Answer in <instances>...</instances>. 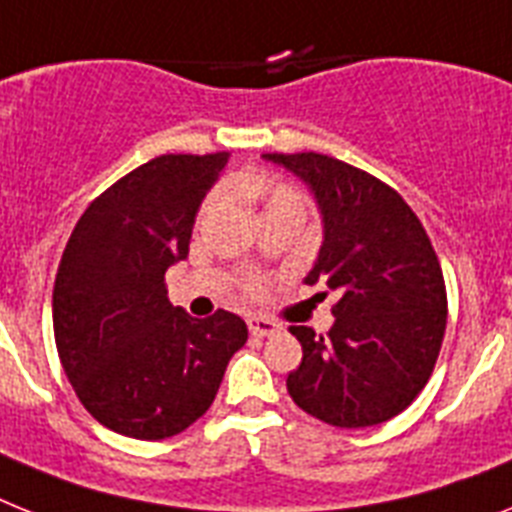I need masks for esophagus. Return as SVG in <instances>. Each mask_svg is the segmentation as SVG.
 Listing matches in <instances>:
<instances>
[{"label":"esophagus","mask_w":512,"mask_h":512,"mask_svg":"<svg viewBox=\"0 0 512 512\" xmlns=\"http://www.w3.org/2000/svg\"><path fill=\"white\" fill-rule=\"evenodd\" d=\"M248 329H251L253 337H272L280 332V324L272 322V319H266V316H251V319H248Z\"/></svg>","instance_id":"34e87169"}]
</instances>
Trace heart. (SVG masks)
<instances>
[{"label":"heart","mask_w":512,"mask_h":512,"mask_svg":"<svg viewBox=\"0 0 512 512\" xmlns=\"http://www.w3.org/2000/svg\"><path fill=\"white\" fill-rule=\"evenodd\" d=\"M225 193H230L235 198H248V201H261L264 204V214H272V211H295V214H303L306 211V201H303L301 190L282 183V180H269V177L251 175V172L232 175L225 183ZM225 193L217 188L206 196L204 206H201V214H198L201 222L209 219L222 206ZM248 290H256V282H248Z\"/></svg>","instance_id":"obj_1"}]
</instances>
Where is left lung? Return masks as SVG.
Segmentation results:
<instances>
[{
	"label": "left lung",
	"instance_id": "obj_1",
	"mask_svg": "<svg viewBox=\"0 0 512 512\" xmlns=\"http://www.w3.org/2000/svg\"><path fill=\"white\" fill-rule=\"evenodd\" d=\"M264 159L314 193L324 243L306 285L324 282L340 295L327 335L290 327L303 361L287 374V392L340 429L390 421L424 390L445 337V277L432 240L398 190L353 164L316 151Z\"/></svg>",
	"mask_w": 512,
	"mask_h": 512
}]
</instances>
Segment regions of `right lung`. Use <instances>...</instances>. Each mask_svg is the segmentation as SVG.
<instances>
[{"label": "right lung", "instance_id": "1", "mask_svg": "<svg viewBox=\"0 0 512 512\" xmlns=\"http://www.w3.org/2000/svg\"><path fill=\"white\" fill-rule=\"evenodd\" d=\"M227 159L230 151L156 156L94 198L67 240L52 295L57 353L83 408L112 432H185L246 345L240 316L219 308L193 319L164 285Z\"/></svg>", "mask_w": 512, "mask_h": 512}]
</instances>
